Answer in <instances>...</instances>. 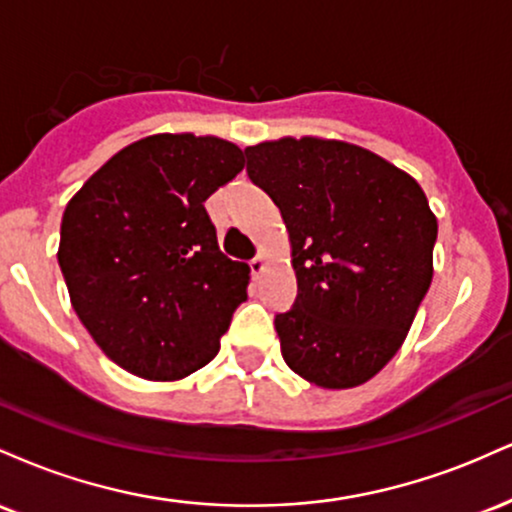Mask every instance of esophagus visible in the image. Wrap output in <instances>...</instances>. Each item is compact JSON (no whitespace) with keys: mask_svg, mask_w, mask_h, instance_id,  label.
Instances as JSON below:
<instances>
[{"mask_svg":"<svg viewBox=\"0 0 512 512\" xmlns=\"http://www.w3.org/2000/svg\"><path fill=\"white\" fill-rule=\"evenodd\" d=\"M264 264H267V262H264V255H262V252H257V255L252 257V260H250V269H252V274L260 276V274L264 272Z\"/></svg>","mask_w":512,"mask_h":512,"instance_id":"1","label":"esophagus"}]
</instances>
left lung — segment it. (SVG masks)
Here are the masks:
<instances>
[{
    "label": "left lung",
    "mask_w": 512,
    "mask_h": 512,
    "mask_svg": "<svg viewBox=\"0 0 512 512\" xmlns=\"http://www.w3.org/2000/svg\"><path fill=\"white\" fill-rule=\"evenodd\" d=\"M248 175L284 216L298 298L274 317L281 356L317 387L363 385L397 354L433 279L438 221L411 175L361 146H248Z\"/></svg>",
    "instance_id": "1"
}]
</instances>
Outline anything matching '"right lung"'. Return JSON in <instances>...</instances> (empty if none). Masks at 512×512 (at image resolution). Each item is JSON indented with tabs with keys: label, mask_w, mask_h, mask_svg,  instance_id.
<instances>
[{
	"label": "right lung",
	"mask_w": 512,
	"mask_h": 512,
	"mask_svg": "<svg viewBox=\"0 0 512 512\" xmlns=\"http://www.w3.org/2000/svg\"><path fill=\"white\" fill-rule=\"evenodd\" d=\"M236 144L154 134L69 199L60 269L93 342L146 380H180L219 354L250 267L223 255L204 202L243 170Z\"/></svg>",
	"instance_id": "right-lung-1"
}]
</instances>
